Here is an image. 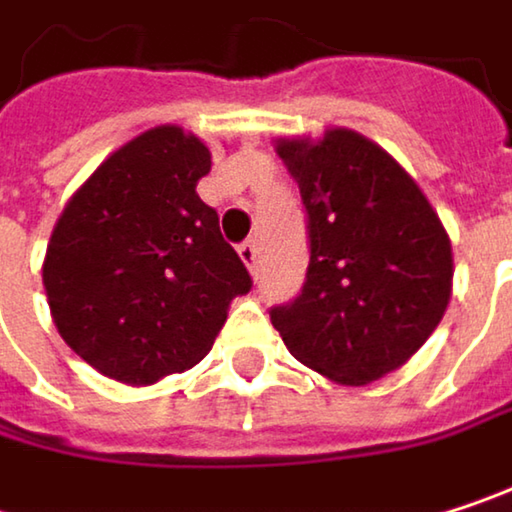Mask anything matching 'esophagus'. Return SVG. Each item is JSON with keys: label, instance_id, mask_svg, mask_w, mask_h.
I'll use <instances>...</instances> for the list:
<instances>
[{"label": "esophagus", "instance_id": "obj_1", "mask_svg": "<svg viewBox=\"0 0 512 512\" xmlns=\"http://www.w3.org/2000/svg\"><path fill=\"white\" fill-rule=\"evenodd\" d=\"M240 257H243V263L249 266V272H252V275H257V266H260V252H257L255 240H246V243L240 246Z\"/></svg>", "mask_w": 512, "mask_h": 512}]
</instances>
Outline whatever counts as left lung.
I'll return each instance as SVG.
<instances>
[{
	"label": "left lung",
	"mask_w": 512,
	"mask_h": 512,
	"mask_svg": "<svg viewBox=\"0 0 512 512\" xmlns=\"http://www.w3.org/2000/svg\"><path fill=\"white\" fill-rule=\"evenodd\" d=\"M275 154L299 183L311 260L302 293L269 320L305 367L341 385L376 382L445 317L448 231L400 162L356 130L278 139Z\"/></svg>",
	"instance_id": "left-lung-1"
}]
</instances>
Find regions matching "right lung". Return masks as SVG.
I'll return each mask as SVG.
<instances>
[{
    "label": "right lung",
    "mask_w": 512,
    "mask_h": 512,
    "mask_svg": "<svg viewBox=\"0 0 512 512\" xmlns=\"http://www.w3.org/2000/svg\"><path fill=\"white\" fill-rule=\"evenodd\" d=\"M210 148L154 127L109 156L67 201L44 257L52 323L103 376L151 385L210 353L252 275L195 186Z\"/></svg>",
    "instance_id": "1"
}]
</instances>
